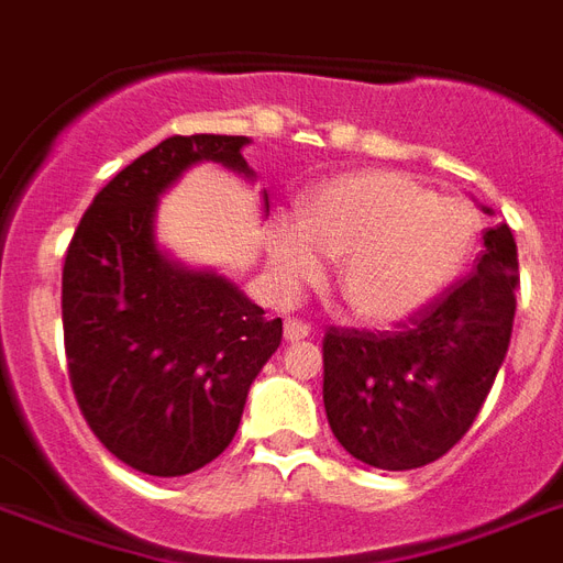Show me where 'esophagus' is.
Listing matches in <instances>:
<instances>
[{
    "instance_id": "esophagus-1",
    "label": "esophagus",
    "mask_w": 563,
    "mask_h": 563,
    "mask_svg": "<svg viewBox=\"0 0 563 563\" xmlns=\"http://www.w3.org/2000/svg\"><path fill=\"white\" fill-rule=\"evenodd\" d=\"M283 333L289 342H298V339H307L312 333V327L303 321V318H286V324H283Z\"/></svg>"
}]
</instances>
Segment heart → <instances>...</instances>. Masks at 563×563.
Returning <instances> with one entry per match:
<instances>
[{
    "instance_id": "heart-1",
    "label": "heart",
    "mask_w": 563,
    "mask_h": 563,
    "mask_svg": "<svg viewBox=\"0 0 563 563\" xmlns=\"http://www.w3.org/2000/svg\"><path fill=\"white\" fill-rule=\"evenodd\" d=\"M479 207L464 192H432L406 172L368 169L324 180L295 219L268 239L274 280L286 295L324 277L339 260L335 291L353 318L391 324L446 291L473 254Z\"/></svg>"
}]
</instances>
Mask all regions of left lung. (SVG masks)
<instances>
[{"label":"left lung","instance_id":"obj_1","mask_svg":"<svg viewBox=\"0 0 563 563\" xmlns=\"http://www.w3.org/2000/svg\"><path fill=\"white\" fill-rule=\"evenodd\" d=\"M476 268L394 330L327 327L324 409L339 444L379 471H415L473 427L508 353L517 242L485 230Z\"/></svg>","mask_w":563,"mask_h":563}]
</instances>
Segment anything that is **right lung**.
<instances>
[{"instance_id":"add662e5","label":"right lung","mask_w":563,"mask_h":563,"mask_svg":"<svg viewBox=\"0 0 563 563\" xmlns=\"http://www.w3.org/2000/svg\"><path fill=\"white\" fill-rule=\"evenodd\" d=\"M245 143L163 140L110 178L66 247L60 312L75 400L92 435L148 476H184L224 453L247 388L280 347V318L154 247L157 195L198 161L247 172Z\"/></svg>"}]
</instances>
